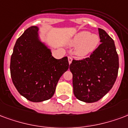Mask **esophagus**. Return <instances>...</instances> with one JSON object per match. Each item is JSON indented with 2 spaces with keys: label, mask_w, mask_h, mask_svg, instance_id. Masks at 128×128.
Wrapping results in <instances>:
<instances>
[{
  "label": "esophagus",
  "mask_w": 128,
  "mask_h": 128,
  "mask_svg": "<svg viewBox=\"0 0 128 128\" xmlns=\"http://www.w3.org/2000/svg\"><path fill=\"white\" fill-rule=\"evenodd\" d=\"M72 59H73V58H72V56H68V61H69V63H70V64L72 63Z\"/></svg>",
  "instance_id": "esophagus-1"
}]
</instances>
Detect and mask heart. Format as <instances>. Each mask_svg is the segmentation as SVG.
<instances>
[{
  "mask_svg": "<svg viewBox=\"0 0 128 128\" xmlns=\"http://www.w3.org/2000/svg\"><path fill=\"white\" fill-rule=\"evenodd\" d=\"M100 42V37L96 34L82 31L76 35L72 41V45H78L76 53L79 56H84L96 50Z\"/></svg>",
  "mask_w": 128,
  "mask_h": 128,
  "instance_id": "1",
  "label": "heart"
}]
</instances>
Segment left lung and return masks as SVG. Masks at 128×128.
I'll list each match as a JSON object with an SVG mask.
<instances>
[{"label": "left lung", "instance_id": "1", "mask_svg": "<svg viewBox=\"0 0 128 128\" xmlns=\"http://www.w3.org/2000/svg\"><path fill=\"white\" fill-rule=\"evenodd\" d=\"M101 44L88 57L74 60L70 65L73 75L74 94L80 101L96 102L112 87L119 70V56L113 40L98 28Z\"/></svg>", "mask_w": 128, "mask_h": 128}]
</instances>
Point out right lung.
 Wrapping results in <instances>:
<instances>
[{
  "instance_id": "add662e5",
  "label": "right lung",
  "mask_w": 128,
  "mask_h": 128,
  "mask_svg": "<svg viewBox=\"0 0 128 128\" xmlns=\"http://www.w3.org/2000/svg\"><path fill=\"white\" fill-rule=\"evenodd\" d=\"M38 28L30 26L17 40L11 57L12 82L20 95L40 102L53 96L60 76L69 68L67 56L56 59L38 40Z\"/></svg>"
}]
</instances>
